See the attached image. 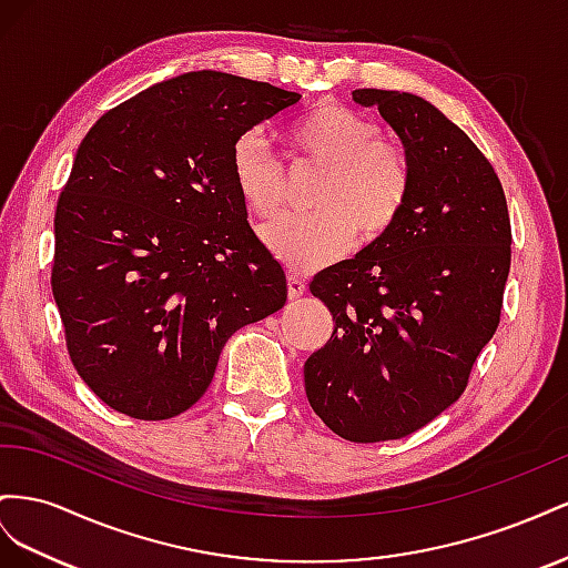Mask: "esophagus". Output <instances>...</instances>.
<instances>
[{
  "instance_id": "esophagus-1",
  "label": "esophagus",
  "mask_w": 568,
  "mask_h": 568,
  "mask_svg": "<svg viewBox=\"0 0 568 568\" xmlns=\"http://www.w3.org/2000/svg\"><path fill=\"white\" fill-rule=\"evenodd\" d=\"M304 290H306V283L300 278V275L290 273V275H287V295H290V300L302 297Z\"/></svg>"
}]
</instances>
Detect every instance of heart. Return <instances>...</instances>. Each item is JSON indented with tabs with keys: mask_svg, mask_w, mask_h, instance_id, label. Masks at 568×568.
I'll use <instances>...</instances> for the list:
<instances>
[{
	"mask_svg": "<svg viewBox=\"0 0 568 568\" xmlns=\"http://www.w3.org/2000/svg\"><path fill=\"white\" fill-rule=\"evenodd\" d=\"M290 142L314 164L328 169L314 197V214L285 216L264 229L266 247L293 271H316L345 254L356 237L378 240L393 231L412 192V164L383 131L347 106H312L287 131ZM240 200L258 219L283 212L281 161L262 133L240 135L231 150Z\"/></svg>",
	"mask_w": 568,
	"mask_h": 568,
	"instance_id": "b5f03b06",
	"label": "heart"
}]
</instances>
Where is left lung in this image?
Listing matches in <instances>:
<instances>
[{"label": "left lung", "instance_id": "left-lung-1", "mask_svg": "<svg viewBox=\"0 0 568 568\" xmlns=\"http://www.w3.org/2000/svg\"><path fill=\"white\" fill-rule=\"evenodd\" d=\"M397 133L412 192L390 233L323 268L312 295L335 331L304 362L312 409L349 443L399 440L455 404L497 331L511 264L490 161L424 97L354 90Z\"/></svg>", "mask_w": 568, "mask_h": 568}]
</instances>
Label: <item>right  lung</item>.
Masks as SVG:
<instances>
[{"label": "right lung", "instance_id": "1", "mask_svg": "<svg viewBox=\"0 0 568 568\" xmlns=\"http://www.w3.org/2000/svg\"><path fill=\"white\" fill-rule=\"evenodd\" d=\"M300 97L190 71L106 111L80 142L54 214L52 293L78 376L106 407L183 414L229 337L283 310L285 271L247 223L231 150Z\"/></svg>", "mask_w": 568, "mask_h": 568}]
</instances>
